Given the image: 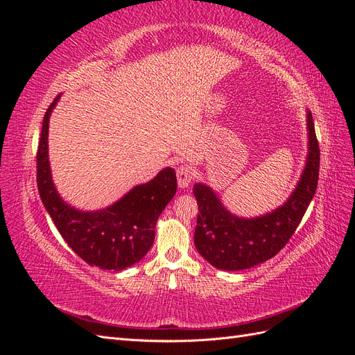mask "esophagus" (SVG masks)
Wrapping results in <instances>:
<instances>
[{
  "mask_svg": "<svg viewBox=\"0 0 355 355\" xmlns=\"http://www.w3.org/2000/svg\"><path fill=\"white\" fill-rule=\"evenodd\" d=\"M176 175H178V185L182 189L188 188L192 179H194V171H192L189 166H180L176 171Z\"/></svg>",
  "mask_w": 355,
  "mask_h": 355,
  "instance_id": "obj_1",
  "label": "esophagus"
}]
</instances>
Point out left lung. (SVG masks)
<instances>
[{
	"mask_svg": "<svg viewBox=\"0 0 355 355\" xmlns=\"http://www.w3.org/2000/svg\"><path fill=\"white\" fill-rule=\"evenodd\" d=\"M306 130L305 167L292 194L271 211L256 218L237 216L209 185H194L200 211L194 243L210 265L223 271L247 270L271 259L292 239L318 184L320 148L311 111H306Z\"/></svg>",
	"mask_w": 355,
	"mask_h": 355,
	"instance_id": "obj_1",
	"label": "left lung"
}]
</instances>
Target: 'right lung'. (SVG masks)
I'll use <instances>...</instances> for the list:
<instances>
[{
  "label": "right lung",
  "mask_w": 355,
  "mask_h": 355,
  "mask_svg": "<svg viewBox=\"0 0 355 355\" xmlns=\"http://www.w3.org/2000/svg\"><path fill=\"white\" fill-rule=\"evenodd\" d=\"M60 99L51 102L42 120L37 153V185L42 204L58 231L83 261L101 270L123 271L149 252L161 211L175 197L176 173L166 167L146 184L136 185L111 206L85 211L60 197L49 159L50 115Z\"/></svg>",
  "instance_id": "add662e5"
}]
</instances>
